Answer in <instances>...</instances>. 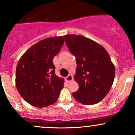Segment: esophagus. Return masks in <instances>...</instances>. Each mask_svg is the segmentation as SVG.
<instances>
[{"label":"esophagus","mask_w":135,"mask_h":135,"mask_svg":"<svg viewBox=\"0 0 135 135\" xmlns=\"http://www.w3.org/2000/svg\"><path fill=\"white\" fill-rule=\"evenodd\" d=\"M65 80H66V82H70V81L73 80V76L72 74H69L67 77L65 78Z\"/></svg>","instance_id":"obj_1"}]
</instances>
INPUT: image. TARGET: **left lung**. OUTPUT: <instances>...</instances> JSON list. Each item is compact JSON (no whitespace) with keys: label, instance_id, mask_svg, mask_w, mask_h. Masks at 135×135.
<instances>
[{"label":"left lung","instance_id":"left-lung-1","mask_svg":"<svg viewBox=\"0 0 135 135\" xmlns=\"http://www.w3.org/2000/svg\"><path fill=\"white\" fill-rule=\"evenodd\" d=\"M64 37L77 63L74 78L79 89L72 95L85 105L99 103L109 92L115 78V66L108 53L98 43L81 35Z\"/></svg>","mask_w":135,"mask_h":135}]
</instances>
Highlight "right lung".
Wrapping results in <instances>:
<instances>
[{
    "instance_id": "obj_1",
    "label": "right lung",
    "mask_w": 135,
    "mask_h": 135,
    "mask_svg": "<svg viewBox=\"0 0 135 135\" xmlns=\"http://www.w3.org/2000/svg\"><path fill=\"white\" fill-rule=\"evenodd\" d=\"M62 36L38 41L22 56L16 69V86L32 106L44 108L57 100L64 79L55 74L53 58L64 44Z\"/></svg>"
}]
</instances>
